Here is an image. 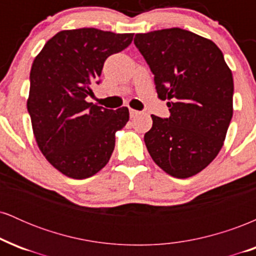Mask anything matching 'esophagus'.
Here are the masks:
<instances>
[{
    "label": "esophagus",
    "mask_w": 256,
    "mask_h": 256,
    "mask_svg": "<svg viewBox=\"0 0 256 256\" xmlns=\"http://www.w3.org/2000/svg\"><path fill=\"white\" fill-rule=\"evenodd\" d=\"M138 114H140V112L134 110H130V116H131V118H134V116H137Z\"/></svg>",
    "instance_id": "esophagus-1"
}]
</instances>
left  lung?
<instances>
[{"mask_svg":"<svg viewBox=\"0 0 256 256\" xmlns=\"http://www.w3.org/2000/svg\"><path fill=\"white\" fill-rule=\"evenodd\" d=\"M134 42L171 113L165 119L152 116L146 149L170 176L192 177L224 144L234 113L231 70L216 43L183 28L138 34Z\"/></svg>","mask_w":256,"mask_h":256,"instance_id":"8db88e82","label":"left lung"}]
</instances>
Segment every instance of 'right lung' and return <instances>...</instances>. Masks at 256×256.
<instances>
[{"label":"right lung","instance_id":"right-lung-1","mask_svg":"<svg viewBox=\"0 0 256 256\" xmlns=\"http://www.w3.org/2000/svg\"><path fill=\"white\" fill-rule=\"evenodd\" d=\"M134 34L94 28L58 32L34 60L28 110L46 160L73 179L96 174L116 146V132L128 122V107L107 110L91 102L106 58L124 50Z\"/></svg>","mask_w":256,"mask_h":256}]
</instances>
